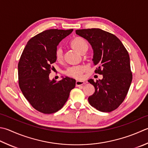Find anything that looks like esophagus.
Masks as SVG:
<instances>
[{
    "label": "esophagus",
    "mask_w": 148,
    "mask_h": 148,
    "mask_svg": "<svg viewBox=\"0 0 148 148\" xmlns=\"http://www.w3.org/2000/svg\"><path fill=\"white\" fill-rule=\"evenodd\" d=\"M85 84L84 81H82V80H77L76 83H75V84H76L77 87H79V86H82L83 84Z\"/></svg>",
    "instance_id": "1"
}]
</instances>
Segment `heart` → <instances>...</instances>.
I'll return each instance as SVG.
<instances>
[{"instance_id":"b5f03b06","label":"heart","mask_w":148,"mask_h":148,"mask_svg":"<svg viewBox=\"0 0 148 148\" xmlns=\"http://www.w3.org/2000/svg\"><path fill=\"white\" fill-rule=\"evenodd\" d=\"M69 45L72 48L76 50L81 54L85 53L88 49V44L87 42L80 37H76L72 39ZM55 58L58 62H60L63 59V51L62 49L58 47L55 50ZM86 70V68L84 66H76L69 67L65 71V74L69 77H72L76 79H81L83 77V73Z\"/></svg>"}]
</instances>
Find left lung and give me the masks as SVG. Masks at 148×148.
Returning <instances> with one entry per match:
<instances>
[{"mask_svg": "<svg viewBox=\"0 0 148 148\" xmlns=\"http://www.w3.org/2000/svg\"><path fill=\"white\" fill-rule=\"evenodd\" d=\"M86 38L93 49V62L97 66L95 73L103 79L88 82L95 93L88 97L91 106L102 112L116 110L124 101L132 81L130 56L123 44L115 35L99 28L75 31Z\"/></svg>", "mask_w": 148, "mask_h": 148, "instance_id": "1", "label": "left lung"}]
</instances>
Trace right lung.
<instances>
[{"label": "right lung", "instance_id": "add662e5", "mask_svg": "<svg viewBox=\"0 0 148 148\" xmlns=\"http://www.w3.org/2000/svg\"><path fill=\"white\" fill-rule=\"evenodd\" d=\"M73 29H48L27 42L18 64V84L27 101L44 114L57 112L65 104L76 80L65 78L56 82L49 75L56 62L55 50Z\"/></svg>", "mask_w": 148, "mask_h": 148}]
</instances>
